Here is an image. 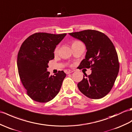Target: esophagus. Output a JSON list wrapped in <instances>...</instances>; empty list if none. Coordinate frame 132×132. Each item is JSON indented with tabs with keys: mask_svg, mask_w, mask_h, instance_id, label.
<instances>
[{
	"mask_svg": "<svg viewBox=\"0 0 132 132\" xmlns=\"http://www.w3.org/2000/svg\"><path fill=\"white\" fill-rule=\"evenodd\" d=\"M73 72V71L72 70H68V71H67L66 72V73H67V74H69V73H71V72Z\"/></svg>",
	"mask_w": 132,
	"mask_h": 132,
	"instance_id": "34e87169",
	"label": "esophagus"
}]
</instances>
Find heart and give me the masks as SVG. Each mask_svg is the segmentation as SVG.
<instances>
[{
	"mask_svg": "<svg viewBox=\"0 0 132 132\" xmlns=\"http://www.w3.org/2000/svg\"><path fill=\"white\" fill-rule=\"evenodd\" d=\"M80 43V42H79V41H77V40L73 41L72 43V45H75V44H77V43ZM58 51H59V47H57L56 48V49H55V50H54V53H57Z\"/></svg>",
	"mask_w": 132,
	"mask_h": 132,
	"instance_id": "b5f03b06",
	"label": "heart"
}]
</instances>
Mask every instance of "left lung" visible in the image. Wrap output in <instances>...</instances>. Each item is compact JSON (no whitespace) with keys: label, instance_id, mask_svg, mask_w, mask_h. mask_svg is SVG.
Wrapping results in <instances>:
<instances>
[{"label":"left lung","instance_id":"1","mask_svg":"<svg viewBox=\"0 0 132 132\" xmlns=\"http://www.w3.org/2000/svg\"><path fill=\"white\" fill-rule=\"evenodd\" d=\"M82 41L87 48L81 68H90L91 74L83 76L78 84L79 90L92 99H100L108 94L113 87L119 71L117 52L114 44L105 34L94 30L69 33Z\"/></svg>","mask_w":132,"mask_h":132}]
</instances>
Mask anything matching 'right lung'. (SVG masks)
<instances>
[{"label":"right lung","mask_w":132,"mask_h":132,"mask_svg":"<svg viewBox=\"0 0 132 132\" xmlns=\"http://www.w3.org/2000/svg\"><path fill=\"white\" fill-rule=\"evenodd\" d=\"M66 35L36 32L21 46L17 56L18 73L27 95L34 101L47 102L59 93L66 74L59 71L55 76H50L47 71L49 61L54 58L56 45Z\"/></svg>","instance_id":"obj_1"}]
</instances>
